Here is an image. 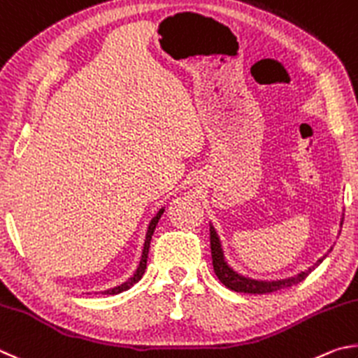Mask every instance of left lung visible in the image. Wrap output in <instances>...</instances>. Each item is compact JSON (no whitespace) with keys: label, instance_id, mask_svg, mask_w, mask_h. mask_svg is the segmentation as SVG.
I'll return each instance as SVG.
<instances>
[{"label":"left lung","instance_id":"1","mask_svg":"<svg viewBox=\"0 0 358 358\" xmlns=\"http://www.w3.org/2000/svg\"><path fill=\"white\" fill-rule=\"evenodd\" d=\"M340 227H343V218H341ZM210 252H212V264H214V272L218 277V280H220L222 283L228 287V289L236 291V292H243V294H267V292L286 289V287H291L294 285L300 283V281H303L319 264H321L325 258H327V255L322 256V258L317 259L316 264L310 267L308 271L300 272L289 278L266 281V280H253V278L243 277V275L237 273L234 268H231L227 259H224L220 237H218L217 231L214 227H212V224H210Z\"/></svg>","mask_w":358,"mask_h":358}]
</instances>
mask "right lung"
Wrapping results in <instances>:
<instances>
[{
	"mask_svg": "<svg viewBox=\"0 0 358 358\" xmlns=\"http://www.w3.org/2000/svg\"><path fill=\"white\" fill-rule=\"evenodd\" d=\"M163 212H165V208H162L159 212H157V215L150 220L149 223V228H148V233H146V241H144V247H143V255H141V261H140V266H138L136 272L131 275V277L125 281V283L119 285L116 287H111V289H106L103 291L102 294H110V296H113V294H119L122 291H127L130 289L131 286H134L135 283H138V281L141 280V277L144 275V271H146V262H148V255H149V247H150V239H152V234H154V229L157 227V223H159L160 217Z\"/></svg>",
	"mask_w": 358,
	"mask_h": 358,
	"instance_id": "right-lung-1",
	"label": "right lung"
}]
</instances>
